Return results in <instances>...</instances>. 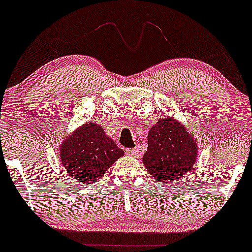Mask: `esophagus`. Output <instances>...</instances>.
Here are the masks:
<instances>
[{
	"label": "esophagus",
	"instance_id": "1",
	"mask_svg": "<svg viewBox=\"0 0 252 252\" xmlns=\"http://www.w3.org/2000/svg\"><path fill=\"white\" fill-rule=\"evenodd\" d=\"M126 153L128 154V155H131V157H134V158H136V157H139V150L138 148H129V150H126Z\"/></svg>",
	"mask_w": 252,
	"mask_h": 252
}]
</instances>
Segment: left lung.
<instances>
[{
  "label": "left lung",
  "instance_id": "left-lung-1",
  "mask_svg": "<svg viewBox=\"0 0 252 252\" xmlns=\"http://www.w3.org/2000/svg\"><path fill=\"white\" fill-rule=\"evenodd\" d=\"M142 162L155 181L176 183L192 169L198 145L187 127L172 117L160 118L147 135Z\"/></svg>",
  "mask_w": 252,
  "mask_h": 252
}]
</instances>
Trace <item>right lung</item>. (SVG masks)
Returning a JSON list of instances; mask_svg holds the SVG:
<instances>
[{
    "label": "right lung",
    "mask_w": 252,
    "mask_h": 252,
    "mask_svg": "<svg viewBox=\"0 0 252 252\" xmlns=\"http://www.w3.org/2000/svg\"><path fill=\"white\" fill-rule=\"evenodd\" d=\"M124 155L104 128L97 123H86L61 142L60 159L72 180L84 185L97 182Z\"/></svg>",
    "instance_id": "right-lung-1"
}]
</instances>
